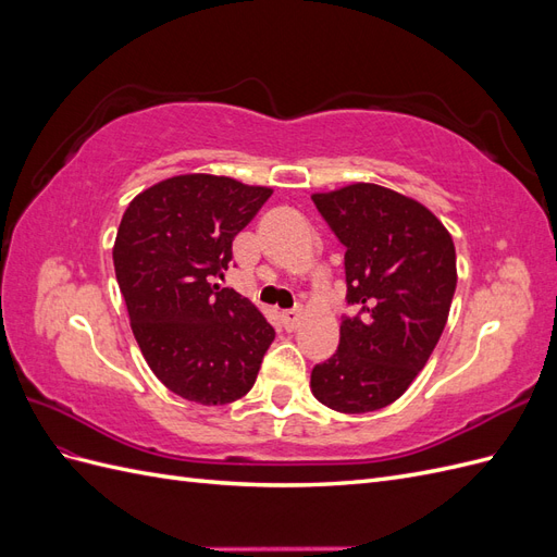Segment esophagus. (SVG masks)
<instances>
[{
    "label": "esophagus",
    "instance_id": "esophagus-1",
    "mask_svg": "<svg viewBox=\"0 0 557 557\" xmlns=\"http://www.w3.org/2000/svg\"><path fill=\"white\" fill-rule=\"evenodd\" d=\"M299 320H301V313H299V311H283V313H281V323H283V327L288 330V332H293V330L299 327Z\"/></svg>",
    "mask_w": 557,
    "mask_h": 557
}]
</instances>
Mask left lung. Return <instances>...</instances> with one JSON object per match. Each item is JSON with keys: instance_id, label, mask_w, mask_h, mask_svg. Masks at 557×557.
Segmentation results:
<instances>
[{"instance_id": "8db88e82", "label": "left lung", "mask_w": 557, "mask_h": 557, "mask_svg": "<svg viewBox=\"0 0 557 557\" xmlns=\"http://www.w3.org/2000/svg\"><path fill=\"white\" fill-rule=\"evenodd\" d=\"M346 246L348 305L339 348L311 372V393L339 413H369L404 395L446 327L458 283L450 232L420 201L376 183L313 193Z\"/></svg>"}]
</instances>
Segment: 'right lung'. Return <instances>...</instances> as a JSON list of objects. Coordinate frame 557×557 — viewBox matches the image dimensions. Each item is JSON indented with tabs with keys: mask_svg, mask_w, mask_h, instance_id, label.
Returning <instances> with one entry per match:
<instances>
[{
	"mask_svg": "<svg viewBox=\"0 0 557 557\" xmlns=\"http://www.w3.org/2000/svg\"><path fill=\"white\" fill-rule=\"evenodd\" d=\"M272 188L181 174L129 201L113 244L115 278L148 367L178 397L221 407L258 379L274 327L256 305L211 283Z\"/></svg>",
	"mask_w": 557,
	"mask_h": 557,
	"instance_id": "obj_1",
	"label": "right lung"
}]
</instances>
